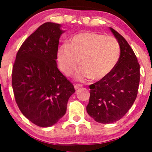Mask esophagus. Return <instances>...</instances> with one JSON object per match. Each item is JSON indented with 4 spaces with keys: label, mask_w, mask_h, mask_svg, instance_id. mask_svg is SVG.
Returning <instances> with one entry per match:
<instances>
[{
    "label": "esophagus",
    "mask_w": 152,
    "mask_h": 152,
    "mask_svg": "<svg viewBox=\"0 0 152 152\" xmlns=\"http://www.w3.org/2000/svg\"><path fill=\"white\" fill-rule=\"evenodd\" d=\"M82 86H83V85L80 84V83H76V84H74L75 89H78V88H80V87H82Z\"/></svg>",
    "instance_id": "obj_1"
}]
</instances>
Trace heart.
Returning <instances> with one entry per match:
<instances>
[{
	"label": "heart",
	"instance_id": "obj_1",
	"mask_svg": "<svg viewBox=\"0 0 152 152\" xmlns=\"http://www.w3.org/2000/svg\"><path fill=\"white\" fill-rule=\"evenodd\" d=\"M120 56V46L116 38L96 33H81L71 38L70 43L58 48L57 59L61 70L69 76L80 60L76 78L99 80L109 74Z\"/></svg>",
	"mask_w": 152,
	"mask_h": 152
}]
</instances>
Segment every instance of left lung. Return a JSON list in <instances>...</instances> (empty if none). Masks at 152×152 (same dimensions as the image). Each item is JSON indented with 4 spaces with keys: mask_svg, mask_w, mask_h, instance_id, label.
I'll use <instances>...</instances> for the list:
<instances>
[{
    "mask_svg": "<svg viewBox=\"0 0 152 152\" xmlns=\"http://www.w3.org/2000/svg\"><path fill=\"white\" fill-rule=\"evenodd\" d=\"M110 30L120 46V56L109 74L90 85L87 113L96 121L111 124L126 114L137 98L140 66L134 50L124 38L112 28Z\"/></svg>",
    "mask_w": 152,
    "mask_h": 152,
    "instance_id": "left-lung-1",
    "label": "left lung"
}]
</instances>
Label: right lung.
<instances>
[{
    "instance_id": "right-lung-1",
    "label": "right lung",
    "mask_w": 152,
    "mask_h": 152,
    "mask_svg": "<svg viewBox=\"0 0 152 152\" xmlns=\"http://www.w3.org/2000/svg\"><path fill=\"white\" fill-rule=\"evenodd\" d=\"M60 24L47 22L25 40L12 71L15 100L29 121L41 127L55 124L66 114L74 85L58 70L56 60Z\"/></svg>"
}]
</instances>
